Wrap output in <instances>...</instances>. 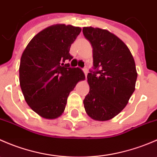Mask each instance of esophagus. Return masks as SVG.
Instances as JSON below:
<instances>
[{
	"label": "esophagus",
	"mask_w": 157,
	"mask_h": 157,
	"mask_svg": "<svg viewBox=\"0 0 157 157\" xmlns=\"http://www.w3.org/2000/svg\"><path fill=\"white\" fill-rule=\"evenodd\" d=\"M83 72H84L85 76H86H86H87V73H88L87 69H86V68H83Z\"/></svg>",
	"instance_id": "esophagus-1"
}]
</instances>
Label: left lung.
Masks as SVG:
<instances>
[{"mask_svg":"<svg viewBox=\"0 0 157 157\" xmlns=\"http://www.w3.org/2000/svg\"><path fill=\"white\" fill-rule=\"evenodd\" d=\"M83 33L93 47L95 69L87 74L85 111L92 119L108 121L124 109L135 90V62L124 42L108 30L90 26Z\"/></svg>","mask_w":157,"mask_h":157,"instance_id":"obj_1","label":"left lung"}]
</instances>
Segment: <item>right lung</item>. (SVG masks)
<instances>
[{"instance_id": "1", "label": "right lung", "mask_w": 157, "mask_h": 157, "mask_svg": "<svg viewBox=\"0 0 157 157\" xmlns=\"http://www.w3.org/2000/svg\"><path fill=\"white\" fill-rule=\"evenodd\" d=\"M81 29L56 24L45 28L29 42L20 59V85L28 105L42 118L55 119L65 109L67 97L85 75L70 67L71 44Z\"/></svg>"}]
</instances>
